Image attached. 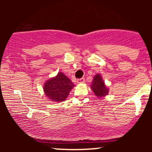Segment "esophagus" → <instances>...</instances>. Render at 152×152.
<instances>
[{
	"label": "esophagus",
	"mask_w": 152,
	"mask_h": 152,
	"mask_svg": "<svg viewBox=\"0 0 152 152\" xmlns=\"http://www.w3.org/2000/svg\"><path fill=\"white\" fill-rule=\"evenodd\" d=\"M77 82L78 83H83L85 82V78H79V79L77 80Z\"/></svg>",
	"instance_id": "esophagus-1"
}]
</instances>
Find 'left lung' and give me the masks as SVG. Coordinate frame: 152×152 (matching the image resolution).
<instances>
[{"mask_svg":"<svg viewBox=\"0 0 152 152\" xmlns=\"http://www.w3.org/2000/svg\"><path fill=\"white\" fill-rule=\"evenodd\" d=\"M91 88L94 94L99 98L104 97L109 93V88L106 87L102 76L99 74L95 75L94 77Z\"/></svg>","mask_w":152,"mask_h":152,"instance_id":"1","label":"left lung"}]
</instances>
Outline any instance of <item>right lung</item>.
Here are the masks:
<instances>
[{
  "label": "right lung",
  "mask_w": 152,
  "mask_h": 152,
  "mask_svg": "<svg viewBox=\"0 0 152 152\" xmlns=\"http://www.w3.org/2000/svg\"><path fill=\"white\" fill-rule=\"evenodd\" d=\"M75 85L66 75L58 72L54 77L47 80L43 86L45 95L53 102H64Z\"/></svg>",
  "instance_id": "1"
}]
</instances>
